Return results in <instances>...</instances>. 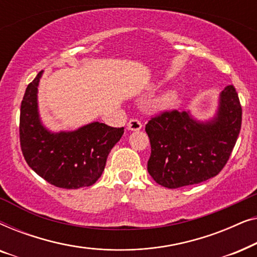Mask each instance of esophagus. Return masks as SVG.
Here are the masks:
<instances>
[{"instance_id": "obj_1", "label": "esophagus", "mask_w": 257, "mask_h": 257, "mask_svg": "<svg viewBox=\"0 0 257 257\" xmlns=\"http://www.w3.org/2000/svg\"><path fill=\"white\" fill-rule=\"evenodd\" d=\"M143 127V124L140 122L138 119H131L127 122V130L130 131H139V130H142Z\"/></svg>"}]
</instances>
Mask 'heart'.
Here are the masks:
<instances>
[{
    "label": "heart",
    "instance_id": "1",
    "mask_svg": "<svg viewBox=\"0 0 257 257\" xmlns=\"http://www.w3.org/2000/svg\"><path fill=\"white\" fill-rule=\"evenodd\" d=\"M174 98H175V91L170 90L164 94L163 100L165 101V103H171V101L174 100Z\"/></svg>",
    "mask_w": 257,
    "mask_h": 257
}]
</instances>
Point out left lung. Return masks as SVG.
Returning a JSON list of instances; mask_svg holds the SVG:
<instances>
[{
    "label": "left lung",
    "instance_id": "obj_1",
    "mask_svg": "<svg viewBox=\"0 0 257 257\" xmlns=\"http://www.w3.org/2000/svg\"><path fill=\"white\" fill-rule=\"evenodd\" d=\"M242 108L236 90L221 91L215 114L199 120L191 111L164 112L151 119L147 171L166 188L195 185L215 177L229 159L241 130Z\"/></svg>",
    "mask_w": 257,
    "mask_h": 257
}]
</instances>
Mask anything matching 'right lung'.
<instances>
[{
	"instance_id": "add662e5",
	"label": "right lung",
	"mask_w": 257,
	"mask_h": 257,
	"mask_svg": "<svg viewBox=\"0 0 257 257\" xmlns=\"http://www.w3.org/2000/svg\"><path fill=\"white\" fill-rule=\"evenodd\" d=\"M41 71L28 85L21 104V149L33 171L59 188L93 185L103 173L108 153L124 135V127L93 121L73 131L52 132L38 111Z\"/></svg>"
}]
</instances>
